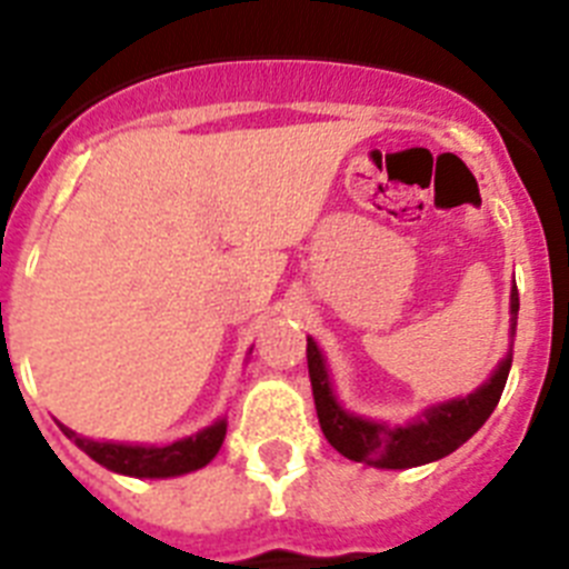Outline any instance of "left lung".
<instances>
[{"mask_svg": "<svg viewBox=\"0 0 569 569\" xmlns=\"http://www.w3.org/2000/svg\"><path fill=\"white\" fill-rule=\"evenodd\" d=\"M510 333H516V319H519V290L516 288L510 293ZM510 365L512 356L507 353V359L496 367V373L479 390H472L470 396H461V399L430 407L410 425L390 427L385 421L347 413L333 393L325 356L316 347V341L308 339V370L321 433L345 459L385 467V470H407V467L445 459L453 450H459L490 419V413L499 405Z\"/></svg>", "mask_w": 569, "mask_h": 569, "instance_id": "left-lung-1", "label": "left lung"}]
</instances>
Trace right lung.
<instances>
[{
  "instance_id": "obj_1",
  "label": "right lung",
  "mask_w": 569,
  "mask_h": 569,
  "mask_svg": "<svg viewBox=\"0 0 569 569\" xmlns=\"http://www.w3.org/2000/svg\"><path fill=\"white\" fill-rule=\"evenodd\" d=\"M62 433L68 436L79 450L99 461L102 467L122 476H136V479H168V476H182V472L199 470L208 465L219 447H222L224 433H228V421L219 419L210 427H204L202 433L190 436V439L173 441L164 447H142V445H113V441H93L77 436L64 425Z\"/></svg>"
}]
</instances>
